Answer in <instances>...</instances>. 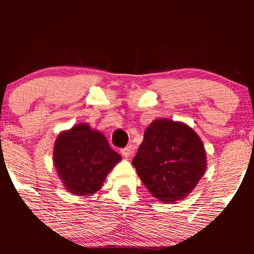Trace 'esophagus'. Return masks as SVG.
<instances>
[{"label": "esophagus", "mask_w": 254, "mask_h": 254, "mask_svg": "<svg viewBox=\"0 0 254 254\" xmlns=\"http://www.w3.org/2000/svg\"><path fill=\"white\" fill-rule=\"evenodd\" d=\"M120 153H122L123 156H124V157H130V156H131V153H132V147L131 146H127V147H123L122 150H120Z\"/></svg>", "instance_id": "obj_1"}]
</instances>
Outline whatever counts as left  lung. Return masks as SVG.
<instances>
[{
  "instance_id": "1",
  "label": "left lung",
  "mask_w": 254,
  "mask_h": 254,
  "mask_svg": "<svg viewBox=\"0 0 254 254\" xmlns=\"http://www.w3.org/2000/svg\"><path fill=\"white\" fill-rule=\"evenodd\" d=\"M132 165L152 196L171 204L188 195L204 176L205 150L188 125L157 119L146 129Z\"/></svg>"
}]
</instances>
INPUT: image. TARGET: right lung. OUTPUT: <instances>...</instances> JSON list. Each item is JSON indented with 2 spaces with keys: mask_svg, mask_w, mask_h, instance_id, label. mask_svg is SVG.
<instances>
[{
  "mask_svg": "<svg viewBox=\"0 0 254 254\" xmlns=\"http://www.w3.org/2000/svg\"><path fill=\"white\" fill-rule=\"evenodd\" d=\"M122 160L101 132L79 124L59 135L54 162L70 193L89 195L103 186L109 171Z\"/></svg>",
  "mask_w": 254,
  "mask_h": 254,
  "instance_id": "right-lung-1",
  "label": "right lung"
}]
</instances>
